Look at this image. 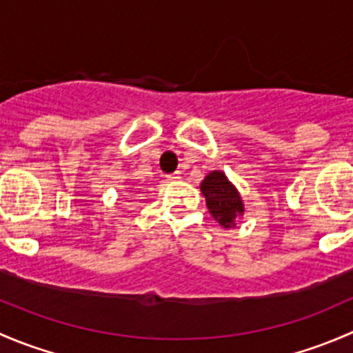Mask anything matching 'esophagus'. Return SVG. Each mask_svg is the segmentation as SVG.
<instances>
[{"label":"esophagus","mask_w":353,"mask_h":353,"mask_svg":"<svg viewBox=\"0 0 353 353\" xmlns=\"http://www.w3.org/2000/svg\"><path fill=\"white\" fill-rule=\"evenodd\" d=\"M167 179H169V181H177V179H181V172H172V174H169V176H167Z\"/></svg>","instance_id":"esophagus-1"}]
</instances>
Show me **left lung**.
Segmentation results:
<instances>
[{
  "label": "left lung",
  "mask_w": 353,
  "mask_h": 353,
  "mask_svg": "<svg viewBox=\"0 0 353 353\" xmlns=\"http://www.w3.org/2000/svg\"><path fill=\"white\" fill-rule=\"evenodd\" d=\"M201 193L206 199L213 219L223 227L230 229L236 225V220L244 213V203L239 191L227 176L220 170H213L201 181Z\"/></svg>",
  "instance_id": "1"
}]
</instances>
